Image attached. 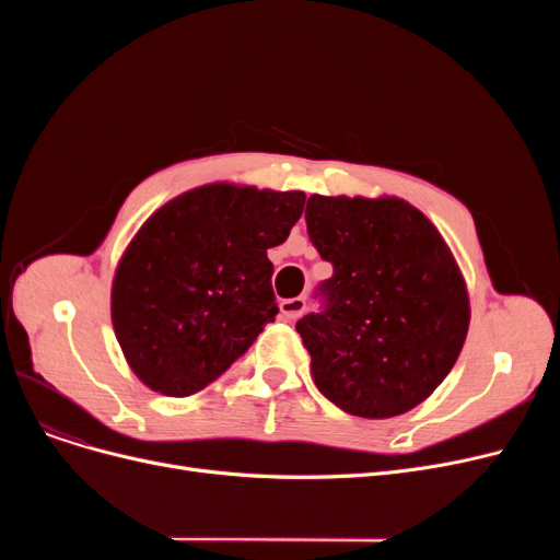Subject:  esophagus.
I'll return each mask as SVG.
<instances>
[{"instance_id": "esophagus-1", "label": "esophagus", "mask_w": 560, "mask_h": 560, "mask_svg": "<svg viewBox=\"0 0 560 560\" xmlns=\"http://www.w3.org/2000/svg\"><path fill=\"white\" fill-rule=\"evenodd\" d=\"M279 311H281V317H283V319H298V317L306 311V300H304V298L283 300V302L279 304Z\"/></svg>"}]
</instances>
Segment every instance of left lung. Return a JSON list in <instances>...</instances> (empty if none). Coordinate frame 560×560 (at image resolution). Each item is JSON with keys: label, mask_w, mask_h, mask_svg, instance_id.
<instances>
[{"label": "left lung", "mask_w": 560, "mask_h": 560, "mask_svg": "<svg viewBox=\"0 0 560 560\" xmlns=\"http://www.w3.org/2000/svg\"><path fill=\"white\" fill-rule=\"evenodd\" d=\"M308 238L334 265L319 313L295 329L315 386L349 416L384 420L424 401L454 368L469 302L443 235L397 197L306 203Z\"/></svg>", "instance_id": "1"}]
</instances>
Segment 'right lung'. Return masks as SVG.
<instances>
[{
  "label": "right lung",
  "mask_w": 560,
  "mask_h": 560,
  "mask_svg": "<svg viewBox=\"0 0 560 560\" xmlns=\"http://www.w3.org/2000/svg\"><path fill=\"white\" fill-rule=\"evenodd\" d=\"M306 195L213 184L167 201L127 247L110 290L113 329L144 386L199 393L254 345L279 306L268 249Z\"/></svg>",
  "instance_id": "1"
}]
</instances>
